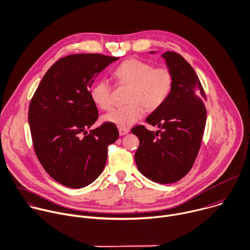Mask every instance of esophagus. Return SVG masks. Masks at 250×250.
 <instances>
[{
    "mask_svg": "<svg viewBox=\"0 0 250 250\" xmlns=\"http://www.w3.org/2000/svg\"><path fill=\"white\" fill-rule=\"evenodd\" d=\"M129 133V129H125V128H119V134L120 136H123V135H126Z\"/></svg>",
    "mask_w": 250,
    "mask_h": 250,
    "instance_id": "1",
    "label": "esophagus"
}]
</instances>
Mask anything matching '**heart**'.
<instances>
[{
    "label": "heart",
    "instance_id": "b5f03b06",
    "mask_svg": "<svg viewBox=\"0 0 250 250\" xmlns=\"http://www.w3.org/2000/svg\"><path fill=\"white\" fill-rule=\"evenodd\" d=\"M120 83L131 85L127 105L115 107L104 116V121L119 128L128 129L140 120L146 111L159 108L169 96L173 76L167 67L154 68L152 64L128 59L115 70ZM92 103L102 109L111 106V86L105 79L94 83L89 90Z\"/></svg>",
    "mask_w": 250,
    "mask_h": 250
}]
</instances>
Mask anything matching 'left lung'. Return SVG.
Here are the masks:
<instances>
[{
	"label": "left lung",
	"mask_w": 250,
	"mask_h": 250,
	"mask_svg": "<svg viewBox=\"0 0 250 250\" xmlns=\"http://www.w3.org/2000/svg\"><path fill=\"white\" fill-rule=\"evenodd\" d=\"M162 57L172 73L173 86L167 101L146 119L160 130L154 132L138 125L131 132L140 141L135 153L140 172L154 182L167 184L180 180L193 167L207 110L204 89L191 65L175 52L167 51Z\"/></svg>",
	"instance_id": "obj_1"
}]
</instances>
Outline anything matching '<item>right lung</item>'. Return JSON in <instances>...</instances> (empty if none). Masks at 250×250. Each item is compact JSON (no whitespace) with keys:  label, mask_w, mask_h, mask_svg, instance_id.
I'll use <instances>...</instances> for the list:
<instances>
[{"label":"right lung","mask_w":250,"mask_h":250,"mask_svg":"<svg viewBox=\"0 0 250 250\" xmlns=\"http://www.w3.org/2000/svg\"><path fill=\"white\" fill-rule=\"evenodd\" d=\"M117 57L74 54L50 67L28 110L35 154L45 171L60 184L82 188L103 172L107 146L119 137L110 123L87 131L98 118L89 88Z\"/></svg>","instance_id":"obj_1"}]
</instances>
